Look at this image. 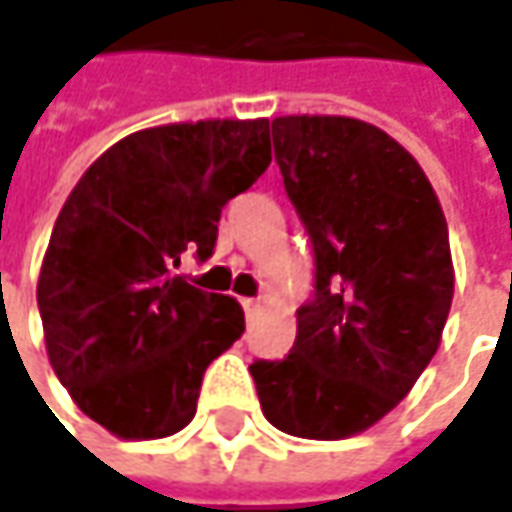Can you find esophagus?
Listing matches in <instances>:
<instances>
[{
	"label": "esophagus",
	"instance_id": "34e87169",
	"mask_svg": "<svg viewBox=\"0 0 512 512\" xmlns=\"http://www.w3.org/2000/svg\"><path fill=\"white\" fill-rule=\"evenodd\" d=\"M243 310H246L249 319H255L257 313H260V302L257 299H243Z\"/></svg>",
	"mask_w": 512,
	"mask_h": 512
}]
</instances>
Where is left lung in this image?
Here are the masks:
<instances>
[{
	"label": "left lung",
	"instance_id": "1",
	"mask_svg": "<svg viewBox=\"0 0 512 512\" xmlns=\"http://www.w3.org/2000/svg\"><path fill=\"white\" fill-rule=\"evenodd\" d=\"M284 190L313 243V299L284 360H255L263 416L304 440L384 419L440 349L454 266L440 199L393 137L351 117L272 119Z\"/></svg>",
	"mask_w": 512,
	"mask_h": 512
}]
</instances>
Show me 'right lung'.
<instances>
[{
    "instance_id": "add662e5",
    "label": "right lung",
    "mask_w": 512,
    "mask_h": 512,
    "mask_svg": "<svg viewBox=\"0 0 512 512\" xmlns=\"http://www.w3.org/2000/svg\"><path fill=\"white\" fill-rule=\"evenodd\" d=\"M269 161V119L175 122L122 137L64 202L37 307L58 381L111 434L190 425L205 369L240 340L237 299L172 269L187 249L213 255L219 213Z\"/></svg>"
}]
</instances>
